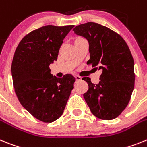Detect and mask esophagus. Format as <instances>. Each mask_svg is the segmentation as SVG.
Wrapping results in <instances>:
<instances>
[{
  "mask_svg": "<svg viewBox=\"0 0 147 147\" xmlns=\"http://www.w3.org/2000/svg\"><path fill=\"white\" fill-rule=\"evenodd\" d=\"M75 79H76V81H81V77H80L78 75H76V76H75Z\"/></svg>",
  "mask_w": 147,
  "mask_h": 147,
  "instance_id": "34e87169",
  "label": "esophagus"
}]
</instances>
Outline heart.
I'll list each match as a JSON object with an SVG mask.
<instances>
[{
	"label": "heart",
	"mask_w": 147,
	"mask_h": 147,
	"mask_svg": "<svg viewBox=\"0 0 147 147\" xmlns=\"http://www.w3.org/2000/svg\"><path fill=\"white\" fill-rule=\"evenodd\" d=\"M78 38H77V39H78Z\"/></svg>",
	"instance_id": "heart-1"
}]
</instances>
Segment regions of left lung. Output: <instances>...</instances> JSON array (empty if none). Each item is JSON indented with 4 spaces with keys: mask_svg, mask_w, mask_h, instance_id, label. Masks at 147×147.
<instances>
[{
    "mask_svg": "<svg viewBox=\"0 0 147 147\" xmlns=\"http://www.w3.org/2000/svg\"><path fill=\"white\" fill-rule=\"evenodd\" d=\"M73 31L89 42L92 64L102 72L98 84L89 77L83 78L89 89L84 98L92 113L102 120H112L128 105L135 86L134 60L123 38L107 26L87 22L75 26Z\"/></svg>",
    "mask_w": 147,
    "mask_h": 147,
    "instance_id": "1",
    "label": "left lung"
}]
</instances>
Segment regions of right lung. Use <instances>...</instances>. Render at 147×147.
Returning <instances> with one entry per match:
<instances>
[{
	"label": "right lung",
	"instance_id": "obj_1",
	"mask_svg": "<svg viewBox=\"0 0 147 147\" xmlns=\"http://www.w3.org/2000/svg\"><path fill=\"white\" fill-rule=\"evenodd\" d=\"M74 25H47L28 33L15 49L12 76L20 104L35 118L52 123L63 114L75 78H57L49 65L58 59L63 40Z\"/></svg>",
	"mask_w": 147,
	"mask_h": 147
}]
</instances>
